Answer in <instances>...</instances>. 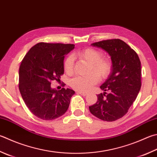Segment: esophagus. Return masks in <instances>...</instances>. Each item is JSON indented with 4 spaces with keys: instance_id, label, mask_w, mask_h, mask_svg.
Returning <instances> with one entry per match:
<instances>
[{
    "instance_id": "esophagus-1",
    "label": "esophagus",
    "mask_w": 157,
    "mask_h": 157,
    "mask_svg": "<svg viewBox=\"0 0 157 157\" xmlns=\"http://www.w3.org/2000/svg\"><path fill=\"white\" fill-rule=\"evenodd\" d=\"M77 94H81V95H82V96H86V95H87V93H86V92H83V91H77V92H76Z\"/></svg>"
}]
</instances>
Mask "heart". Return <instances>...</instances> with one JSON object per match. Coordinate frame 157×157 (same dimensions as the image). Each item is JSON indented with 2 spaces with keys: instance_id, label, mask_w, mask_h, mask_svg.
Instances as JSON below:
<instances>
[{
  "instance_id": "b5f03b06",
  "label": "heart",
  "mask_w": 157,
  "mask_h": 157,
  "mask_svg": "<svg viewBox=\"0 0 157 157\" xmlns=\"http://www.w3.org/2000/svg\"><path fill=\"white\" fill-rule=\"evenodd\" d=\"M80 59L90 63L86 75H78L70 81V85L78 91H87L101 78H107L112 69L111 61L106 58H101L102 53L96 49L87 48L76 53ZM64 70L67 74H72L74 67V59L72 56L66 58L63 64Z\"/></svg>"
}]
</instances>
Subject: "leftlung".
<instances>
[{
  "label": "left lung",
  "mask_w": 157,
  "mask_h": 157,
  "mask_svg": "<svg viewBox=\"0 0 157 157\" xmlns=\"http://www.w3.org/2000/svg\"><path fill=\"white\" fill-rule=\"evenodd\" d=\"M91 46L110 55L112 69L100 87L105 92L97 96V102L89 109L99 119L113 122L126 114L138 95L141 86V61L134 50L119 39L102 40Z\"/></svg>",
  "instance_id": "obj_1"
}]
</instances>
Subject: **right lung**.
<instances>
[{
	"label": "right lung",
	"mask_w": 157,
	"mask_h": 157,
	"mask_svg": "<svg viewBox=\"0 0 157 157\" xmlns=\"http://www.w3.org/2000/svg\"><path fill=\"white\" fill-rule=\"evenodd\" d=\"M75 48L74 44L40 42L29 50L19 69V90L31 113L44 120L63 115L69 107L75 91L51 87V81H60L64 73L65 55ZM64 86V84H63Z\"/></svg>",
	"instance_id": "right-lung-1"
}]
</instances>
